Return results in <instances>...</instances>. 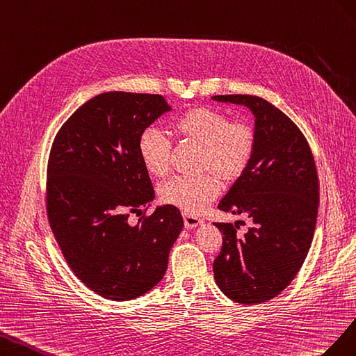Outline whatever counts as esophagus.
Returning <instances> with one entry per match:
<instances>
[{"label":"esophagus","mask_w":356,"mask_h":356,"mask_svg":"<svg viewBox=\"0 0 356 356\" xmlns=\"http://www.w3.org/2000/svg\"><path fill=\"white\" fill-rule=\"evenodd\" d=\"M184 222L186 228H195L202 223V219L195 216V215H189V213H184Z\"/></svg>","instance_id":"1"}]
</instances>
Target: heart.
Wrapping results in <instances>:
<instances>
[{
  "instance_id": "heart-1",
  "label": "heart",
  "mask_w": 356,
  "mask_h": 356,
  "mask_svg": "<svg viewBox=\"0 0 356 356\" xmlns=\"http://www.w3.org/2000/svg\"><path fill=\"white\" fill-rule=\"evenodd\" d=\"M172 131L179 137L204 146L202 165L210 167L223 179L237 177L246 168L255 149V134L246 120H229L216 108L197 107L185 111L175 122ZM138 156L152 176L162 177L170 170L171 141L164 131L147 127L137 141ZM220 181L213 175L177 176L159 189L162 201L188 213H200L216 198Z\"/></svg>"
}]
</instances>
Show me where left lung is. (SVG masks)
<instances>
[{"mask_svg":"<svg viewBox=\"0 0 356 356\" xmlns=\"http://www.w3.org/2000/svg\"><path fill=\"white\" fill-rule=\"evenodd\" d=\"M246 106L255 116V149L218 209L246 213L252 227L215 222L222 249L213 262L219 289L240 304L266 302L285 289L306 259L319 207V181L310 146L300 128L267 99L215 95Z\"/></svg>","mask_w":356,"mask_h":356,"instance_id":"left-lung-1","label":"left lung"}]
</instances>
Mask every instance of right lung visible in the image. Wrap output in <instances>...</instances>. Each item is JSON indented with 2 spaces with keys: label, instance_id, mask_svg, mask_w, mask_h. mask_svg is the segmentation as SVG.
Listing matches in <instances>:
<instances>
[{
  "label": "right lung",
  "instance_id": "obj_1",
  "mask_svg": "<svg viewBox=\"0 0 356 356\" xmlns=\"http://www.w3.org/2000/svg\"><path fill=\"white\" fill-rule=\"evenodd\" d=\"M171 107L154 94L106 92L90 98L60 127L47 164L50 228L76 276L113 301L141 297L156 286L184 218L159 206L136 225L129 213L155 198L137 141Z\"/></svg>",
  "mask_w": 356,
  "mask_h": 356
}]
</instances>
